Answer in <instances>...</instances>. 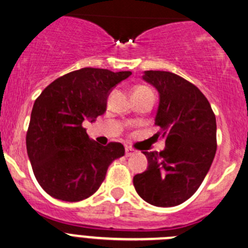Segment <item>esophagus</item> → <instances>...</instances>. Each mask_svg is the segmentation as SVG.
I'll list each match as a JSON object with an SVG mask.
<instances>
[{"instance_id": "1", "label": "esophagus", "mask_w": 248, "mask_h": 248, "mask_svg": "<svg viewBox=\"0 0 248 248\" xmlns=\"http://www.w3.org/2000/svg\"><path fill=\"white\" fill-rule=\"evenodd\" d=\"M124 151H126V156H127V157H129V156L134 155V153H136V151H134L132 148H126V149H124Z\"/></svg>"}]
</instances>
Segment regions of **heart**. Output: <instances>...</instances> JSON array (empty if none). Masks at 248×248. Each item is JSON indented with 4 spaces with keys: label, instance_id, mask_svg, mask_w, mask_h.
<instances>
[{
    "label": "heart",
    "instance_id": "b5f03b06",
    "mask_svg": "<svg viewBox=\"0 0 248 248\" xmlns=\"http://www.w3.org/2000/svg\"><path fill=\"white\" fill-rule=\"evenodd\" d=\"M141 92H151V91L149 90L148 87H145V86H139V87L134 88L133 93H132V94H134V93H141Z\"/></svg>",
    "mask_w": 248,
    "mask_h": 248
}]
</instances>
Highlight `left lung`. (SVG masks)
<instances>
[{
	"instance_id": "obj_1",
	"label": "left lung",
	"mask_w": 248,
	"mask_h": 248,
	"mask_svg": "<svg viewBox=\"0 0 248 248\" xmlns=\"http://www.w3.org/2000/svg\"><path fill=\"white\" fill-rule=\"evenodd\" d=\"M143 80L160 94L156 133L166 138L160 153L143 151L148 168L136 174L138 195L158 207L183 203L205 179L217 150V124L207 98L185 78L168 71H145Z\"/></svg>"
}]
</instances>
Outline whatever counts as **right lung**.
Returning a JSON list of instances; mask_svg holds the SVG:
<instances>
[{
  "mask_svg": "<svg viewBox=\"0 0 248 248\" xmlns=\"http://www.w3.org/2000/svg\"><path fill=\"white\" fill-rule=\"evenodd\" d=\"M131 75L83 68L53 81L35 100L26 150L33 174L48 195L69 202L90 198L110 163L124 155L121 143L103 146L92 140L82 122L104 114L112 88Z\"/></svg>",
  "mask_w": 248,
  "mask_h": 248,
  "instance_id": "1",
  "label": "right lung"
}]
</instances>
